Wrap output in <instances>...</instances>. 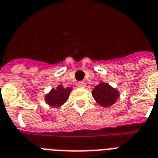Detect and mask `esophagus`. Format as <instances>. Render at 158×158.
<instances>
[{"label": "esophagus", "instance_id": "obj_1", "mask_svg": "<svg viewBox=\"0 0 158 158\" xmlns=\"http://www.w3.org/2000/svg\"><path fill=\"white\" fill-rule=\"evenodd\" d=\"M76 86L78 87V88H81V89H83V88H85V87H86V83L84 81L78 82L76 84Z\"/></svg>", "mask_w": 158, "mask_h": 158}]
</instances>
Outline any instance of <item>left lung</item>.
<instances>
[{
    "instance_id": "left-lung-1",
    "label": "left lung",
    "mask_w": 158,
    "mask_h": 158,
    "mask_svg": "<svg viewBox=\"0 0 158 158\" xmlns=\"http://www.w3.org/2000/svg\"><path fill=\"white\" fill-rule=\"evenodd\" d=\"M92 94L95 101L104 107L113 105L120 97L117 89H114L107 83L104 82H101L98 85H97L92 91Z\"/></svg>"
}]
</instances>
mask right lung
Returning a JSON list of instances; mask_svg holds the SVG:
<instances>
[{"instance_id": "add662e5", "label": "right lung", "mask_w": 158, "mask_h": 158, "mask_svg": "<svg viewBox=\"0 0 158 158\" xmlns=\"http://www.w3.org/2000/svg\"><path fill=\"white\" fill-rule=\"evenodd\" d=\"M72 91V88H65L59 85L56 89H52L49 94H46V102L53 107H59L67 101L69 94Z\"/></svg>"}]
</instances>
